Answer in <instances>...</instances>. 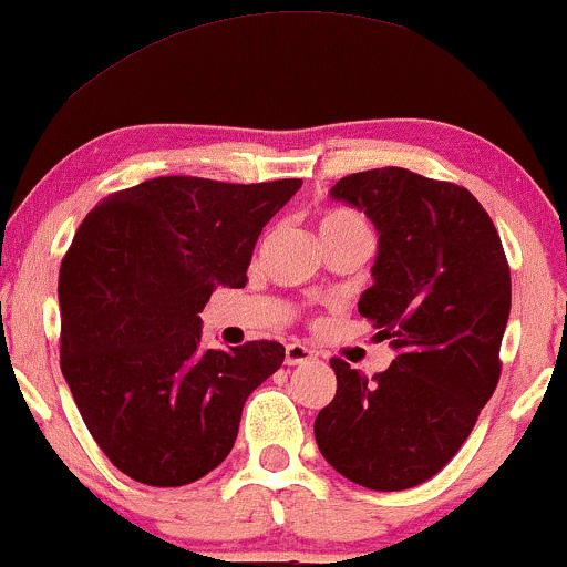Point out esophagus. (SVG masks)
Returning <instances> with one entry per match:
<instances>
[{"mask_svg":"<svg viewBox=\"0 0 567 567\" xmlns=\"http://www.w3.org/2000/svg\"><path fill=\"white\" fill-rule=\"evenodd\" d=\"M316 361V350L305 348V344L291 342L286 344V365H299V363H310Z\"/></svg>","mask_w":567,"mask_h":567,"instance_id":"esophagus-1","label":"esophagus"}]
</instances>
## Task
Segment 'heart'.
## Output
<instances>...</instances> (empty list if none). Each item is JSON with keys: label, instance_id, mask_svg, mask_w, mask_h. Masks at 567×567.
<instances>
[{"label": "heart", "instance_id": "obj_1", "mask_svg": "<svg viewBox=\"0 0 567 567\" xmlns=\"http://www.w3.org/2000/svg\"><path fill=\"white\" fill-rule=\"evenodd\" d=\"M355 225H363V219L350 209H331L318 219V236H326V233H337V230H348L355 228Z\"/></svg>", "mask_w": 567, "mask_h": 567}]
</instances>
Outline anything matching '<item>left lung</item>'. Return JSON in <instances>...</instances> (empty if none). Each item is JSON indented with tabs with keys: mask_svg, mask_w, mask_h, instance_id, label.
I'll use <instances>...</instances> for the list:
<instances>
[{
	"mask_svg": "<svg viewBox=\"0 0 567 567\" xmlns=\"http://www.w3.org/2000/svg\"><path fill=\"white\" fill-rule=\"evenodd\" d=\"M331 198L365 212L379 233L358 312L398 355L374 379L331 361L337 395L316 419V443L363 488H414L456 456L498 384L507 255L462 185L382 166L342 177Z\"/></svg>",
	"mask_w": 567,
	"mask_h": 567,
	"instance_id": "1",
	"label": "left lung"
}]
</instances>
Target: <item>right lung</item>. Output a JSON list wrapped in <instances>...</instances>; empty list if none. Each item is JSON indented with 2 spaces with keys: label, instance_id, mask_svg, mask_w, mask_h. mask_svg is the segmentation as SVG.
Returning a JSON list of instances; mask_svg holds the SVG:
<instances>
[{
  "label": "right lung",
  "instance_id": "right-lung-1",
  "mask_svg": "<svg viewBox=\"0 0 567 567\" xmlns=\"http://www.w3.org/2000/svg\"><path fill=\"white\" fill-rule=\"evenodd\" d=\"M302 179L153 177L103 198L58 278L60 369L86 430L132 481L177 488L225 462L284 344L204 350L198 312L244 289L251 251Z\"/></svg>",
  "mask_w": 567,
  "mask_h": 567
}]
</instances>
